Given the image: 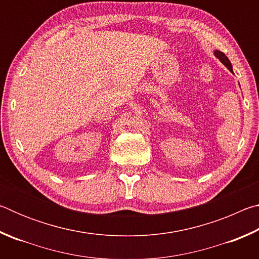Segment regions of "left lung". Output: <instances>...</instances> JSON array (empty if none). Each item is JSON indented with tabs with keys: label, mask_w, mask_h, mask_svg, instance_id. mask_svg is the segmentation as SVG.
I'll return each mask as SVG.
<instances>
[{
	"label": "left lung",
	"mask_w": 259,
	"mask_h": 259,
	"mask_svg": "<svg viewBox=\"0 0 259 259\" xmlns=\"http://www.w3.org/2000/svg\"><path fill=\"white\" fill-rule=\"evenodd\" d=\"M213 55H214V57H217V58L221 60V63L224 65L225 67H227L230 69V72H232L233 73V68H232V64H231V61H230V59L227 58V57L223 54L222 51H218V50H216L213 52Z\"/></svg>",
	"instance_id": "obj_1"
}]
</instances>
